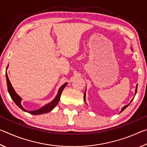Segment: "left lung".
Segmentation results:
<instances>
[{"mask_svg":"<svg viewBox=\"0 0 147 147\" xmlns=\"http://www.w3.org/2000/svg\"><path fill=\"white\" fill-rule=\"evenodd\" d=\"M137 89H138V85H137L136 86V94L137 93ZM86 91H85V93H84V101H85L86 102ZM135 95H136V94H135ZM133 100V99H132V100H131V102H130V103H129L128 104H127V105H126V106H124V107H123V108H122L121 109V112H122V111H123V110H124V109H125L126 108H127V107L129 106V105H130V103L131 102V101H132ZM120 112V113H121Z\"/></svg>","mask_w":147,"mask_h":147,"instance_id":"1","label":"left lung"}]
</instances>
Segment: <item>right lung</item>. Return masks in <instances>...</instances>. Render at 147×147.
Returning a JSON list of instances; mask_svg holds the SVG:
<instances>
[{
    "label": "right lung",
    "mask_w": 147,
    "mask_h": 147,
    "mask_svg": "<svg viewBox=\"0 0 147 147\" xmlns=\"http://www.w3.org/2000/svg\"><path fill=\"white\" fill-rule=\"evenodd\" d=\"M8 67H7L6 69H8ZM6 82H7V87H8V93L9 94V95H10L11 98H12V100L14 101V102L16 104V105L17 106H19V108L22 109V110H23L24 111H26V112H28L30 114H32V115H41V114L47 113L49 112V111L53 110V109L56 106L57 104H58V102L59 100V98H60V96H61L62 91H63V89L65 88V87L67 86V83H65L63 86L60 87V88L59 89L58 94H57V95L55 97V98H54V100L51 102L46 104L45 106L41 107V108L37 109V110L28 111V110H26V109H24L23 106H22V105H21L22 98H21V96L18 95V94L16 93V92L15 91L13 86H11L10 82H9L8 74H7V72H6Z\"/></svg>",
    "instance_id": "right-lung-1"
}]
</instances>
